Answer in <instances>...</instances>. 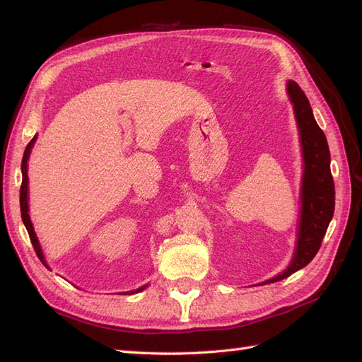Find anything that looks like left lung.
<instances>
[{
    "label": "left lung",
    "instance_id": "left-lung-1",
    "mask_svg": "<svg viewBox=\"0 0 362 362\" xmlns=\"http://www.w3.org/2000/svg\"><path fill=\"white\" fill-rule=\"evenodd\" d=\"M287 92L298 122L303 175L300 189V218L294 255L290 266L281 275L261 284H272L288 278L303 269L320 249L326 229L332 221L335 208V187L331 173V154L326 136L317 125L308 98L296 81L287 83Z\"/></svg>",
    "mask_w": 362,
    "mask_h": 362
}]
</instances>
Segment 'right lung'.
<instances>
[{
    "instance_id": "add662e5",
    "label": "right lung",
    "mask_w": 362,
    "mask_h": 362,
    "mask_svg": "<svg viewBox=\"0 0 362 362\" xmlns=\"http://www.w3.org/2000/svg\"><path fill=\"white\" fill-rule=\"evenodd\" d=\"M35 141H36V136L33 137L30 144L27 145L25 152H24V157H23V164H21V170H23V184H21V198H19V202H21V217H23V222H24V225H25V228H27V231H28V235H30V240H31V245H33V247H35L39 259L42 261L43 266H45L47 269H49L48 264H47L45 258H43L42 249H40V245H39V240H37V237H36L35 228H33V223H31V221H30V214H28V175H27V161H28L30 152H31L33 145H35ZM146 287H148V286H144V287H140V288H137V290H134V291H129V294L139 293V291H141V290H145Z\"/></svg>"
}]
</instances>
